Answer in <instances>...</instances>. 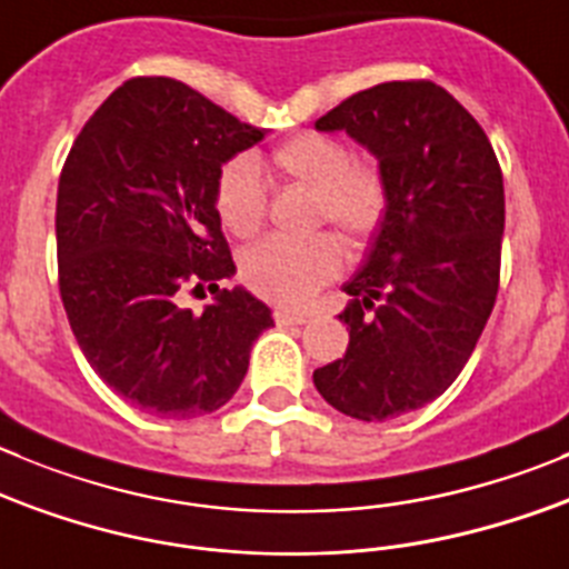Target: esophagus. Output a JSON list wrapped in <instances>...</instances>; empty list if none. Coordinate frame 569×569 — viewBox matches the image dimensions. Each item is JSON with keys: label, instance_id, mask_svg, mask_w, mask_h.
Wrapping results in <instances>:
<instances>
[{"label": "esophagus", "instance_id": "1", "mask_svg": "<svg viewBox=\"0 0 569 569\" xmlns=\"http://www.w3.org/2000/svg\"><path fill=\"white\" fill-rule=\"evenodd\" d=\"M273 318L279 327H299V323H307V316H301V312H290L284 310V307H276Z\"/></svg>", "mask_w": 569, "mask_h": 569}]
</instances>
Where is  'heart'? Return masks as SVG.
Segmentation results:
<instances>
[{
    "label": "heart",
    "mask_w": 569,
    "mask_h": 569,
    "mask_svg": "<svg viewBox=\"0 0 569 569\" xmlns=\"http://www.w3.org/2000/svg\"><path fill=\"white\" fill-rule=\"evenodd\" d=\"M284 181L316 194V218L338 226L351 242L371 237L386 214L388 192L380 172L357 164L343 142L321 133H305L279 144L270 156ZM220 223L237 237L257 234L268 214V192L257 161L240 156L218 178ZM340 264L338 242L327 234L310 240L268 237L242 253V279L264 299L301 305L310 299Z\"/></svg>",
    "instance_id": "heart-1"
}]
</instances>
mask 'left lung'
<instances>
[{
  "label": "left lung",
  "instance_id": "8db88e82",
  "mask_svg": "<svg viewBox=\"0 0 569 569\" xmlns=\"http://www.w3.org/2000/svg\"><path fill=\"white\" fill-rule=\"evenodd\" d=\"M377 159L388 203L343 290L349 346L312 371L340 413L388 421L456 382L491 316L506 229L502 172L472 113L430 80L357 91L316 122Z\"/></svg>",
  "mask_w": 569,
  "mask_h": 569
}]
</instances>
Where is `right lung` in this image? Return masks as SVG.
I'll return each instance as SVG.
<instances>
[{
  "instance_id": "add662e5",
  "label": "right lung",
  "mask_w": 569,
  "mask_h": 569,
  "mask_svg": "<svg viewBox=\"0 0 569 569\" xmlns=\"http://www.w3.org/2000/svg\"><path fill=\"white\" fill-rule=\"evenodd\" d=\"M172 78L119 86L74 139L58 181V281L69 327L100 380L159 419L223 408L273 316L246 288L220 231L226 161L262 142ZM210 284L200 317L177 293Z\"/></svg>"
}]
</instances>
